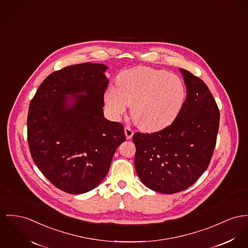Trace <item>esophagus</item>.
<instances>
[{
  "label": "esophagus",
  "mask_w": 248,
  "mask_h": 248,
  "mask_svg": "<svg viewBox=\"0 0 248 248\" xmlns=\"http://www.w3.org/2000/svg\"><path fill=\"white\" fill-rule=\"evenodd\" d=\"M124 132H125V135H126L127 139H132V135H133L134 132L130 127H125Z\"/></svg>",
  "instance_id": "34e87169"
}]
</instances>
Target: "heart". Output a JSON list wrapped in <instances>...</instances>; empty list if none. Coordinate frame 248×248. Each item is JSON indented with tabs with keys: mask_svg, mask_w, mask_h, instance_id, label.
Masks as SVG:
<instances>
[{
	"mask_svg": "<svg viewBox=\"0 0 248 248\" xmlns=\"http://www.w3.org/2000/svg\"><path fill=\"white\" fill-rule=\"evenodd\" d=\"M186 88L182 79L163 69L138 66L123 71L116 87L104 94L111 115L118 118L131 107L134 124L143 131L157 132L171 125L182 111Z\"/></svg>",
	"mask_w": 248,
	"mask_h": 248,
	"instance_id": "obj_1",
	"label": "heart"
}]
</instances>
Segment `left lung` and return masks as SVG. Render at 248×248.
Instances as JSON below:
<instances>
[{
    "mask_svg": "<svg viewBox=\"0 0 248 248\" xmlns=\"http://www.w3.org/2000/svg\"><path fill=\"white\" fill-rule=\"evenodd\" d=\"M186 99L175 121L160 132H136L134 166L149 189L175 194L193 185L211 162L219 128V109L208 86L180 68Z\"/></svg>",
    "mask_w": 248,
    "mask_h": 248,
    "instance_id": "8db88e82",
    "label": "left lung"
}]
</instances>
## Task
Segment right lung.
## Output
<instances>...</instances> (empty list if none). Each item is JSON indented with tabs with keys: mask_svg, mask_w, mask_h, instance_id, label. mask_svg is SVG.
I'll return each instance as SVG.
<instances>
[{
	"mask_svg": "<svg viewBox=\"0 0 248 248\" xmlns=\"http://www.w3.org/2000/svg\"><path fill=\"white\" fill-rule=\"evenodd\" d=\"M107 68L83 63L54 71L29 106L27 136L33 162L54 186L68 194L97 187L125 141L123 125L103 115Z\"/></svg>",
	"mask_w": 248,
	"mask_h": 248,
	"instance_id": "obj_1",
	"label": "right lung"
}]
</instances>
